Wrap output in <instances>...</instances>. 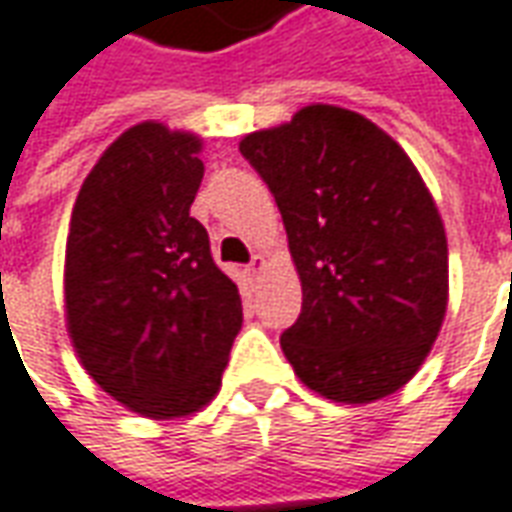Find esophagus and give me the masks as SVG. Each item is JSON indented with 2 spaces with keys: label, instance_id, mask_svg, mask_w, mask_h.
Segmentation results:
<instances>
[{
  "label": "esophagus",
  "instance_id": "34e87169",
  "mask_svg": "<svg viewBox=\"0 0 512 512\" xmlns=\"http://www.w3.org/2000/svg\"><path fill=\"white\" fill-rule=\"evenodd\" d=\"M263 271H266V257L255 255L252 257V263H249V274H252V277H257V274H263Z\"/></svg>",
  "mask_w": 512,
  "mask_h": 512
}]
</instances>
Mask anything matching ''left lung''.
<instances>
[{
    "mask_svg": "<svg viewBox=\"0 0 512 512\" xmlns=\"http://www.w3.org/2000/svg\"><path fill=\"white\" fill-rule=\"evenodd\" d=\"M280 207L302 313L280 346L310 391L368 405L413 380L441 332L449 249L430 188L374 121L307 105L244 135Z\"/></svg>",
    "mask_w": 512,
    "mask_h": 512,
    "instance_id": "1",
    "label": "left lung"
}]
</instances>
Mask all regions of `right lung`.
Wrapping results in <instances>:
<instances>
[{"mask_svg": "<svg viewBox=\"0 0 512 512\" xmlns=\"http://www.w3.org/2000/svg\"><path fill=\"white\" fill-rule=\"evenodd\" d=\"M199 152L194 132L141 121L102 152L71 210L66 330L96 385L146 418L202 410L244 321L191 216Z\"/></svg>", "mask_w": 512, "mask_h": 512, "instance_id": "1", "label": "right lung"}]
</instances>
